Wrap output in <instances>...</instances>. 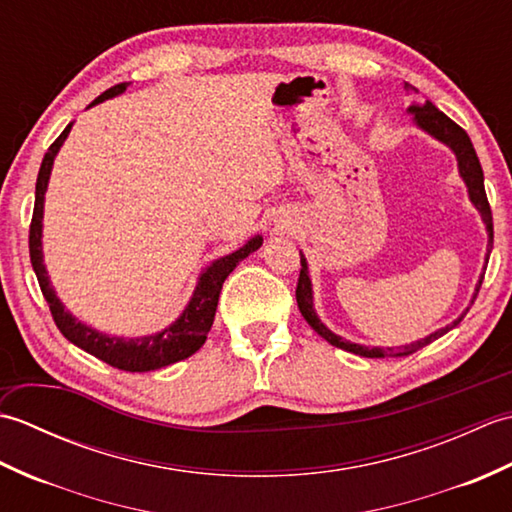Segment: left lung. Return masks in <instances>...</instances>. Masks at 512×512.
I'll return each instance as SVG.
<instances>
[{"label":"left lung","instance_id":"8db88e82","mask_svg":"<svg viewBox=\"0 0 512 512\" xmlns=\"http://www.w3.org/2000/svg\"><path fill=\"white\" fill-rule=\"evenodd\" d=\"M407 88L418 94L416 88H411V85H407ZM407 114L413 116V125H416L418 129H422L424 134H429L431 138H436L438 143L447 145L451 151L455 160H458V171H460V178L464 180L466 184V191H469V200L471 204L477 209V213L482 215V222L486 226V235H488V244H486V257L484 262L488 264V255H491V248H493V215H491V206H488V200H486V191H484V173H482V165L480 160H477V154L473 149V143L469 134L464 132V129L460 125H455L451 118L447 114H442L436 105H433L431 101H416L411 103L407 107ZM301 273H299V284H297V303H299V310L303 314V319H306L312 330L321 334L325 341H328L330 345L339 347V350H345V352H352L356 356H365V358H383V356H409L413 352H418L420 347L429 345L431 341L440 339L442 334H447L451 328H455L462 319L464 314L469 312V308H466L458 319H455L453 323L444 325V328L431 332L429 336H424V339H418L413 341L409 345H402V347H369V345H361V343H354V341H347L343 339V336L334 334L328 325H325L321 319L317 310H314V292H312V281H310V270H308V259L306 255L301 253ZM482 279H484V273L480 275V279H477L475 284V292H473V299L471 303L475 301L477 292H480V286H482Z\"/></svg>","mask_w":512,"mask_h":512}]
</instances>
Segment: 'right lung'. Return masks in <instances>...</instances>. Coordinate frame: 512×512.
Segmentation results:
<instances>
[{
  "label": "right lung",
  "instance_id": "obj_1",
  "mask_svg": "<svg viewBox=\"0 0 512 512\" xmlns=\"http://www.w3.org/2000/svg\"><path fill=\"white\" fill-rule=\"evenodd\" d=\"M127 85L129 83H118L114 88L105 90L99 99H94V103H90V107L123 94L127 90ZM70 129L72 123L63 129L61 136L54 140L48 154L41 160L35 189V213H32L30 224V262L39 279L43 297H46L50 306L54 323H57V328L70 343L81 347V350L96 358H101L107 365L125 369V372H151V369H160L184 361V358L198 352L206 341V334H209L215 319L217 299H220L224 279L233 273L235 266L242 262V259H246L250 253H255V250L264 244V237H250L244 246H239L233 253H228L224 257L213 259L209 266L202 268L189 303L180 312V317L171 325H167L165 330H160L156 334L132 336V339H129V336L99 332L92 328V325L79 321L70 310H65L63 301L52 288L48 268L43 264V204H46V191L54 158H57L59 149L63 147L65 138L70 134Z\"/></svg>",
  "mask_w": 512,
  "mask_h": 512
}]
</instances>
